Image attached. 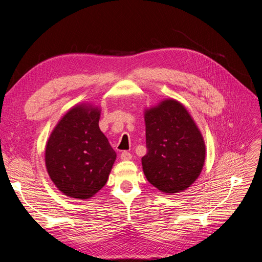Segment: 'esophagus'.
Masks as SVG:
<instances>
[{"mask_svg": "<svg viewBox=\"0 0 262 262\" xmlns=\"http://www.w3.org/2000/svg\"><path fill=\"white\" fill-rule=\"evenodd\" d=\"M121 159L122 160H129V159H132V154L129 153V152H127V150H123V152L121 153Z\"/></svg>", "mask_w": 262, "mask_h": 262, "instance_id": "esophagus-1", "label": "esophagus"}]
</instances>
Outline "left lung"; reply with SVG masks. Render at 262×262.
Listing matches in <instances>:
<instances>
[{
	"label": "left lung",
	"mask_w": 262,
	"mask_h": 262,
	"mask_svg": "<svg viewBox=\"0 0 262 262\" xmlns=\"http://www.w3.org/2000/svg\"><path fill=\"white\" fill-rule=\"evenodd\" d=\"M146 180L164 193L181 192L194 183L205 161V143L186 108L175 100L145 112Z\"/></svg>",
	"instance_id": "obj_1"
}]
</instances>
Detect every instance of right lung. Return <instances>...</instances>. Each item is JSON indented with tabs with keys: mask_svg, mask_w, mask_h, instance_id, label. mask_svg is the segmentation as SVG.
<instances>
[{
	"mask_svg": "<svg viewBox=\"0 0 262 262\" xmlns=\"http://www.w3.org/2000/svg\"><path fill=\"white\" fill-rule=\"evenodd\" d=\"M100 110L76 106L52 132L46 166L53 183L68 196L88 199L107 183L117 154L99 127Z\"/></svg>",
	"mask_w": 262,
	"mask_h": 262,
	"instance_id": "obj_1",
	"label": "right lung"
}]
</instances>
